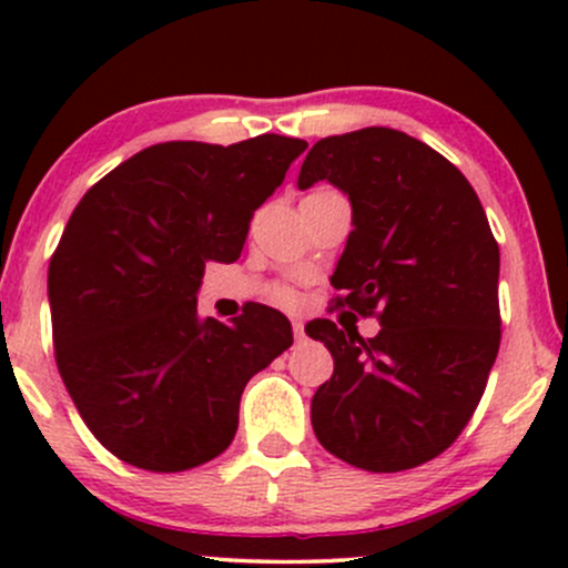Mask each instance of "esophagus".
<instances>
[{
  "mask_svg": "<svg viewBox=\"0 0 568 568\" xmlns=\"http://www.w3.org/2000/svg\"><path fill=\"white\" fill-rule=\"evenodd\" d=\"M291 325H293V334H296V338H302L304 336V323L296 317V321H293Z\"/></svg>",
  "mask_w": 568,
  "mask_h": 568,
  "instance_id": "1",
  "label": "esophagus"
}]
</instances>
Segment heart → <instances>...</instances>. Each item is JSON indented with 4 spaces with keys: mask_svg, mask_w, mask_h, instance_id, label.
Listing matches in <instances>:
<instances>
[{
    "mask_svg": "<svg viewBox=\"0 0 568 568\" xmlns=\"http://www.w3.org/2000/svg\"><path fill=\"white\" fill-rule=\"evenodd\" d=\"M272 296H275V302L283 304V306L298 304V293H296V288H291V285H280V288H275Z\"/></svg>",
    "mask_w": 568,
    "mask_h": 568,
    "instance_id": "heart-1",
    "label": "heart"
}]
</instances>
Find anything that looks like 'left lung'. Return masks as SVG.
I'll return each instance as SVG.
<instances>
[{"label": "left lung", "instance_id": "left-lung-1", "mask_svg": "<svg viewBox=\"0 0 568 568\" xmlns=\"http://www.w3.org/2000/svg\"><path fill=\"white\" fill-rule=\"evenodd\" d=\"M328 181L352 205L331 285L382 331L334 321L306 336L334 355L312 397L325 452L368 473H400L446 452L470 422L499 352V245L478 194L443 154L393 128L328 135L298 189Z\"/></svg>", "mask_w": 568, "mask_h": 568}]
</instances>
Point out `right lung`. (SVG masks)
<instances>
[{
	"label": "right lung",
	"mask_w": 568,
	"mask_h": 568,
	"mask_svg": "<svg viewBox=\"0 0 568 568\" xmlns=\"http://www.w3.org/2000/svg\"><path fill=\"white\" fill-rule=\"evenodd\" d=\"M306 141L154 143L103 175L71 213L48 272L55 363L114 456L152 473L205 465L237 433L240 395L293 344L283 312L197 315L207 262L232 264L253 211Z\"/></svg>",
	"instance_id": "right-lung-1"
}]
</instances>
